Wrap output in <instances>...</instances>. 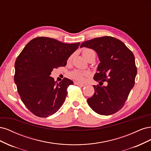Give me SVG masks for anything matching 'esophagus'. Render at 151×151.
Listing matches in <instances>:
<instances>
[{
    "instance_id": "1",
    "label": "esophagus",
    "mask_w": 151,
    "mask_h": 151,
    "mask_svg": "<svg viewBox=\"0 0 151 151\" xmlns=\"http://www.w3.org/2000/svg\"><path fill=\"white\" fill-rule=\"evenodd\" d=\"M74 84L77 85V86H81V87H84L85 86L84 84L79 83H77V82H74Z\"/></svg>"
}]
</instances>
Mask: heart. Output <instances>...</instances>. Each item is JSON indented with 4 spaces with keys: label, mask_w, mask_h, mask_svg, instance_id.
Here are the masks:
<instances>
[{
    "label": "heart",
    "mask_w": 151,
    "mask_h": 151,
    "mask_svg": "<svg viewBox=\"0 0 151 151\" xmlns=\"http://www.w3.org/2000/svg\"><path fill=\"white\" fill-rule=\"evenodd\" d=\"M91 55H94L96 56V53L94 51V50L89 49V48H86L83 50V57L86 59ZM72 59V56H70L69 58H68V60H70ZM70 76L72 78L75 79L76 81H78V82H84L86 79V77H88L89 76L90 74L89 72L88 71H82L79 70H75L74 71H72L70 72Z\"/></svg>",
    "instance_id": "obj_1"
}]
</instances>
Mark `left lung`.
Returning a JSON list of instances; mask_svg holds the SVG:
<instances>
[{"label": "left lung", "mask_w": 151, "mask_h": 151, "mask_svg": "<svg viewBox=\"0 0 151 151\" xmlns=\"http://www.w3.org/2000/svg\"><path fill=\"white\" fill-rule=\"evenodd\" d=\"M80 47L95 50L100 60L94 76L99 85L93 86L89 106L99 115L115 113L124 106L135 84L137 69L133 53L122 41L108 36L86 41ZM104 82L106 86H99Z\"/></svg>", "instance_id": "obj_1"}]
</instances>
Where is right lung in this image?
Listing matches in <instances>:
<instances>
[{
  "mask_svg": "<svg viewBox=\"0 0 151 151\" xmlns=\"http://www.w3.org/2000/svg\"><path fill=\"white\" fill-rule=\"evenodd\" d=\"M80 43L67 44L48 37L35 38L27 44L15 62L14 81L22 101L39 117L55 113L64 103L73 81L57 83L50 77L53 68L65 66Z\"/></svg>",
  "mask_w": 151,
  "mask_h": 151,
  "instance_id": "add662e5",
  "label": "right lung"
}]
</instances>
